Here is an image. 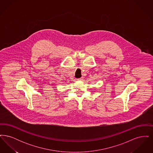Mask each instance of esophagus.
Returning a JSON list of instances; mask_svg holds the SVG:
<instances>
[{
  "label": "esophagus",
  "instance_id": "obj_1",
  "mask_svg": "<svg viewBox=\"0 0 153 153\" xmlns=\"http://www.w3.org/2000/svg\"><path fill=\"white\" fill-rule=\"evenodd\" d=\"M78 80H80V81H82L84 79H83V77H81L80 79H79Z\"/></svg>",
  "mask_w": 153,
  "mask_h": 153
}]
</instances>
